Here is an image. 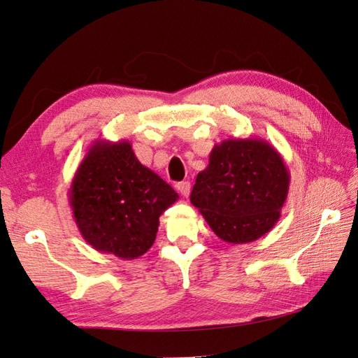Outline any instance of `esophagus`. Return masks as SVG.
Masks as SVG:
<instances>
[{
  "label": "esophagus",
  "instance_id": "esophagus-1",
  "mask_svg": "<svg viewBox=\"0 0 358 358\" xmlns=\"http://www.w3.org/2000/svg\"><path fill=\"white\" fill-rule=\"evenodd\" d=\"M176 189L182 194L183 197H188L189 196V189H191V183L188 180L185 182H179L176 185Z\"/></svg>",
  "mask_w": 358,
  "mask_h": 358
}]
</instances>
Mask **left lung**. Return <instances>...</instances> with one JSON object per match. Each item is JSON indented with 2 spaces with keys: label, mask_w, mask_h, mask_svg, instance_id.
I'll list each match as a JSON object with an SVG mask.
<instances>
[{
  "label": "left lung",
  "mask_w": 358,
  "mask_h": 358,
  "mask_svg": "<svg viewBox=\"0 0 358 358\" xmlns=\"http://www.w3.org/2000/svg\"><path fill=\"white\" fill-rule=\"evenodd\" d=\"M289 171L275 146L258 137L215 145L191 192L212 231L229 243L254 242L279 221Z\"/></svg>",
  "instance_id": "obj_1"
}]
</instances>
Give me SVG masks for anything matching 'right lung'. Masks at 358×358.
<instances>
[{
  "instance_id": "add662e5",
  "label": "right lung",
  "mask_w": 358,
  "mask_h": 358,
  "mask_svg": "<svg viewBox=\"0 0 358 358\" xmlns=\"http://www.w3.org/2000/svg\"><path fill=\"white\" fill-rule=\"evenodd\" d=\"M178 192L134 155L128 140H95L74 173L69 200L83 239L122 259L154 245L159 216Z\"/></svg>"
}]
</instances>
